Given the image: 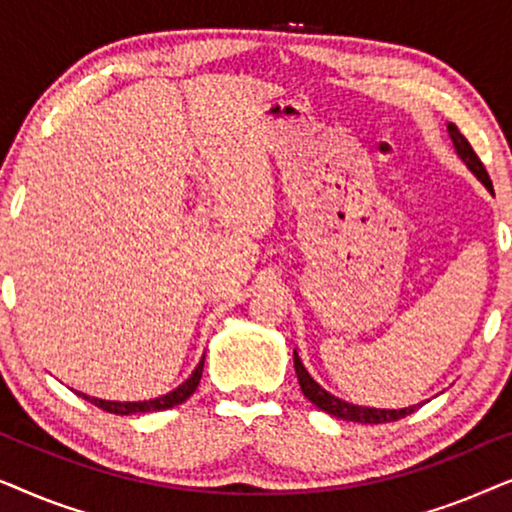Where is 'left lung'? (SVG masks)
Masks as SVG:
<instances>
[{"mask_svg":"<svg viewBox=\"0 0 512 512\" xmlns=\"http://www.w3.org/2000/svg\"><path fill=\"white\" fill-rule=\"evenodd\" d=\"M447 135H450L452 146H454V151H457V156L461 158V163H464L468 170H471L475 177H478L480 184L485 186L489 193H494L492 181H489V174L485 170V165H482L480 158L475 156L471 144H468L466 137L457 130V125L447 123ZM293 366H296L298 384H300V389H303L307 401H310L312 405H317L319 410L328 412V415H333L338 419H347V422H359V424L396 422V419H401L405 415H412V412H415L419 405H422V403H417V405H408V408H401V410H384V408H368V405L347 403V401H342V398L333 396L331 391H326L317 380H314L310 373H307V368L303 366V361H300L296 349H293Z\"/></svg>","mask_w":512,"mask_h":512,"instance_id":"1","label":"left lung"}]
</instances>
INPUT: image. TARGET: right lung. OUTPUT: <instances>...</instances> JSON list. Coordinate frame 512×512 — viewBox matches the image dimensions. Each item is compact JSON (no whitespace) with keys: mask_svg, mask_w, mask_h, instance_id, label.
Wrapping results in <instances>:
<instances>
[{"mask_svg":"<svg viewBox=\"0 0 512 512\" xmlns=\"http://www.w3.org/2000/svg\"><path fill=\"white\" fill-rule=\"evenodd\" d=\"M202 368H205V356H202L193 373L188 375L177 389H172L170 394H163L158 398H149V401H104V398L86 396V394H81V391H76V394H79L81 398H86L88 403L97 405V408L111 412V415H142V412H158V410H167V408H174V405L184 403L186 398L191 396L195 389H198Z\"/></svg>","mask_w":512,"mask_h":512,"instance_id":"obj_1","label":"right lung"}]
</instances>
